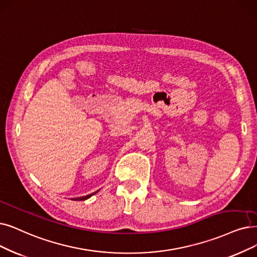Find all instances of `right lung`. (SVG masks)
I'll use <instances>...</instances> for the list:
<instances>
[{
  "mask_svg": "<svg viewBox=\"0 0 257 257\" xmlns=\"http://www.w3.org/2000/svg\"><path fill=\"white\" fill-rule=\"evenodd\" d=\"M99 191H96L95 193H91V194H89V195H86V196H83V197H77V198H75V199H73V200H85V199H87V198H89L90 196H93V195H95L96 193H98Z\"/></svg>",
  "mask_w": 257,
  "mask_h": 257,
  "instance_id": "add662e5",
  "label": "right lung"
}]
</instances>
